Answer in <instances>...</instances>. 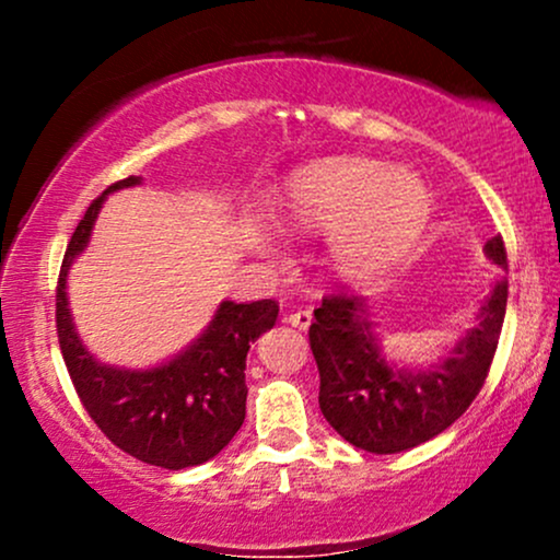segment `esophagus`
Here are the masks:
<instances>
[{"instance_id":"esophagus-1","label":"esophagus","mask_w":560,"mask_h":560,"mask_svg":"<svg viewBox=\"0 0 560 560\" xmlns=\"http://www.w3.org/2000/svg\"><path fill=\"white\" fill-rule=\"evenodd\" d=\"M311 320H313L311 311H294V313H289V316H287V324L294 326V329H302V331L311 326Z\"/></svg>"}]
</instances>
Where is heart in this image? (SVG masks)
<instances>
[{
    "instance_id": "heart-1",
    "label": "heart",
    "mask_w": 560,
    "mask_h": 560,
    "mask_svg": "<svg viewBox=\"0 0 560 560\" xmlns=\"http://www.w3.org/2000/svg\"><path fill=\"white\" fill-rule=\"evenodd\" d=\"M279 218L302 231L331 229L334 268L361 279L416 242L429 218V191L405 168L365 158H331L292 178Z\"/></svg>"
}]
</instances>
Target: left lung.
<instances>
[{"instance_id":"left-lung-1","label":"left lung","mask_w":560,"mask_h":560,"mask_svg":"<svg viewBox=\"0 0 560 560\" xmlns=\"http://www.w3.org/2000/svg\"><path fill=\"white\" fill-rule=\"evenodd\" d=\"M487 255L508 271L503 236L485 244ZM508 302V281H494L490 300L481 305L479 324L455 345L440 365L427 371H395L378 355L363 302L355 294L331 292L313 311V358H316L324 419L350 445L365 453H402L445 432L466 413L485 387L498 350Z\"/></svg>"}]
</instances>
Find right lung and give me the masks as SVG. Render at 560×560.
Here are the masks:
<instances>
[{"label": "right lung", "mask_w": 560, "mask_h": 560, "mask_svg": "<svg viewBox=\"0 0 560 560\" xmlns=\"http://www.w3.org/2000/svg\"><path fill=\"white\" fill-rule=\"evenodd\" d=\"M133 184H139L137 176L107 186L70 236L57 279V339L75 395L102 434L141 464L178 471L210 460L240 432L247 405L244 363L249 342L276 324L279 302H223L208 331L158 369L124 371L96 363L75 337L66 276L86 247L105 197Z\"/></svg>", "instance_id": "add662e5"}]
</instances>
